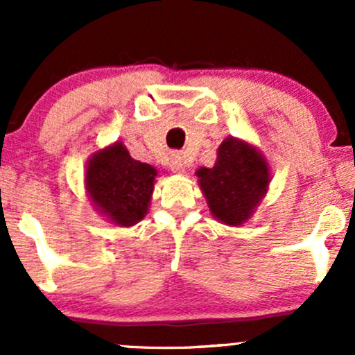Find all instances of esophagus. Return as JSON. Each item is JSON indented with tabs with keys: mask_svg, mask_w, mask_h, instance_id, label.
Instances as JSON below:
<instances>
[{
	"mask_svg": "<svg viewBox=\"0 0 355 355\" xmlns=\"http://www.w3.org/2000/svg\"><path fill=\"white\" fill-rule=\"evenodd\" d=\"M170 168H172L175 173H185V170H187L185 155L172 153V157H170Z\"/></svg>",
	"mask_w": 355,
	"mask_h": 355,
	"instance_id": "1",
	"label": "esophagus"
}]
</instances>
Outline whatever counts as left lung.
I'll list each match as a JSON object with an SVG mask.
<instances>
[{
	"instance_id": "8db88e82",
	"label": "left lung",
	"mask_w": 355,
	"mask_h": 355,
	"mask_svg": "<svg viewBox=\"0 0 355 355\" xmlns=\"http://www.w3.org/2000/svg\"><path fill=\"white\" fill-rule=\"evenodd\" d=\"M198 185L215 218L230 227L245 223L266 197L270 172L263 155L247 141H222L211 168L197 170Z\"/></svg>"
}]
</instances>
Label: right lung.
Here are the masks:
<instances>
[{
	"instance_id": "obj_1",
	"label": "right lung",
	"mask_w": 355,
	"mask_h": 355,
	"mask_svg": "<svg viewBox=\"0 0 355 355\" xmlns=\"http://www.w3.org/2000/svg\"><path fill=\"white\" fill-rule=\"evenodd\" d=\"M157 170L130 157L123 144L93 153L85 185L89 200L101 215L118 227H132L148 211Z\"/></svg>"
}]
</instances>
